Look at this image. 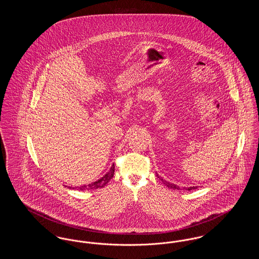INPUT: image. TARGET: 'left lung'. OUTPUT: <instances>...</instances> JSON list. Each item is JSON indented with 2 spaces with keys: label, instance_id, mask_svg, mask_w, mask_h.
I'll use <instances>...</instances> for the list:
<instances>
[{
  "label": "left lung",
  "instance_id": "8db88e82",
  "mask_svg": "<svg viewBox=\"0 0 259 259\" xmlns=\"http://www.w3.org/2000/svg\"><path fill=\"white\" fill-rule=\"evenodd\" d=\"M161 181H162V183L164 184L165 185H167L168 187H171L172 189H180V187L178 186V185H172V184H170V183H168V182H166V181H164L163 179H161ZM197 188V186H191V187H188L187 188V190H193V189H196Z\"/></svg>",
  "mask_w": 259,
  "mask_h": 259
}]
</instances>
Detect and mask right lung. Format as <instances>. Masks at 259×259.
<instances>
[{
  "label": "right lung",
  "mask_w": 259,
  "mask_h": 259,
  "mask_svg": "<svg viewBox=\"0 0 259 259\" xmlns=\"http://www.w3.org/2000/svg\"><path fill=\"white\" fill-rule=\"evenodd\" d=\"M113 174H114V164L111 166V170L107 172L103 178H101L100 180H98L97 182L89 184L88 185H82V186H79V187H75V188L77 190H91V189L102 188V187H104L105 185H107L111 181V178L113 177Z\"/></svg>",
  "instance_id": "obj_1"
}]
</instances>
